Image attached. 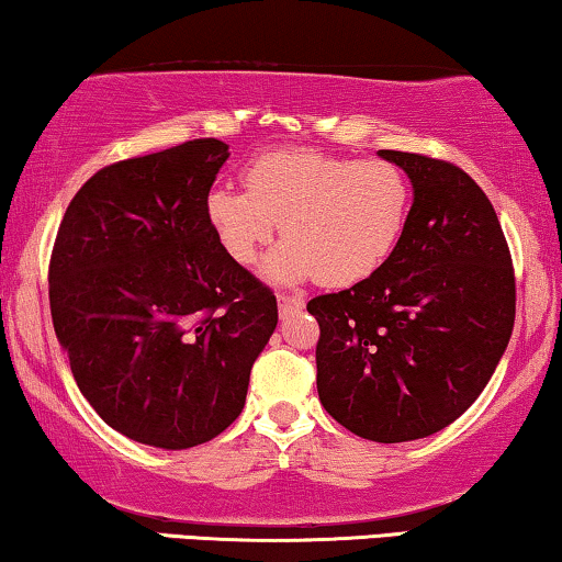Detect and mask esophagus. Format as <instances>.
<instances>
[{
  "label": "esophagus",
  "mask_w": 562,
  "mask_h": 562,
  "mask_svg": "<svg viewBox=\"0 0 562 562\" xmlns=\"http://www.w3.org/2000/svg\"><path fill=\"white\" fill-rule=\"evenodd\" d=\"M304 306V299L302 296H294V294H279V310L281 314H291V312H299Z\"/></svg>",
  "instance_id": "esophagus-1"
}]
</instances>
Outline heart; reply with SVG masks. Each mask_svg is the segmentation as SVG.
Listing matches in <instances>:
<instances>
[{
    "label": "heart",
    "instance_id": "heart-1",
    "mask_svg": "<svg viewBox=\"0 0 562 562\" xmlns=\"http://www.w3.org/2000/svg\"><path fill=\"white\" fill-rule=\"evenodd\" d=\"M243 187L212 189L206 220L240 266L256 263L279 222L283 240L266 266L279 281L317 276L327 286H350L371 279L394 256L412 210V183L396 164L314 148L250 160Z\"/></svg>",
    "mask_w": 562,
    "mask_h": 562
}]
</instances>
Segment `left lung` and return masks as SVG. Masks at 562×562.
Listing matches in <instances>:
<instances>
[{"label": "left lung", "mask_w": 562, "mask_h": 562, "mask_svg": "<svg viewBox=\"0 0 562 562\" xmlns=\"http://www.w3.org/2000/svg\"><path fill=\"white\" fill-rule=\"evenodd\" d=\"M414 187L402 243L371 279L314 296L317 391L329 417L373 442L440 432L471 406L509 345L512 252L483 189L422 153L379 150Z\"/></svg>", "instance_id": "1"}]
</instances>
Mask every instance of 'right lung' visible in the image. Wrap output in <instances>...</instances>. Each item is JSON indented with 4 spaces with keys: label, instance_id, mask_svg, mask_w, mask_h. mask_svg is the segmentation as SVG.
Instances as JSON below:
<instances>
[{
    "label": "right lung",
    "instance_id": "add662e5",
    "mask_svg": "<svg viewBox=\"0 0 562 562\" xmlns=\"http://www.w3.org/2000/svg\"><path fill=\"white\" fill-rule=\"evenodd\" d=\"M227 145L199 137L97 171L53 243V327L83 398L153 448L202 445L240 417L279 322L273 291L206 220Z\"/></svg>",
    "mask_w": 562,
    "mask_h": 562
}]
</instances>
